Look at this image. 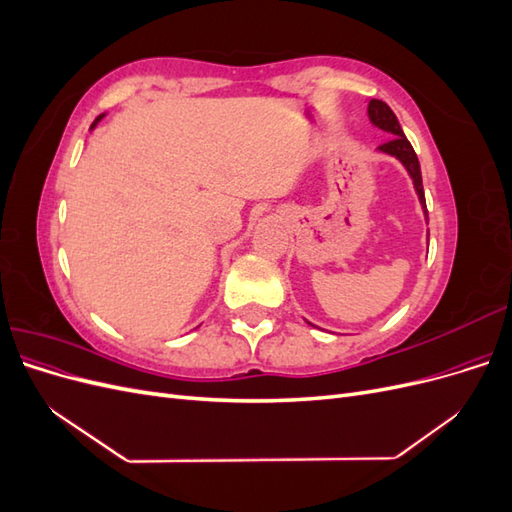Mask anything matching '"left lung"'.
Here are the masks:
<instances>
[{
	"mask_svg": "<svg viewBox=\"0 0 512 512\" xmlns=\"http://www.w3.org/2000/svg\"><path fill=\"white\" fill-rule=\"evenodd\" d=\"M367 113H369V119L374 126H378L380 130L393 134L389 143L380 145L378 149L389 153V156H395L401 164L406 166V170L410 173L412 181H414V190L418 194V200H421L423 205V211L427 215V205H425V192H423V177H421V164H418V158L416 153L410 145V141L406 138L404 130H401L399 121L395 117V113L391 111V106L382 102V100H369V106H367Z\"/></svg>",
	"mask_w": 512,
	"mask_h": 512,
	"instance_id": "obj_1",
	"label": "left lung"
}]
</instances>
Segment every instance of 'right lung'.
I'll list each match as a JSON object with an SVG mask.
<instances>
[{
  "instance_id": "add662e5",
  "label": "right lung",
  "mask_w": 512,
  "mask_h": 512,
  "mask_svg": "<svg viewBox=\"0 0 512 512\" xmlns=\"http://www.w3.org/2000/svg\"><path fill=\"white\" fill-rule=\"evenodd\" d=\"M102 117H104V115H100V117H98V119H96V121H94V123H91V128H96V123H98V121H100V119H102Z\"/></svg>"
}]
</instances>
